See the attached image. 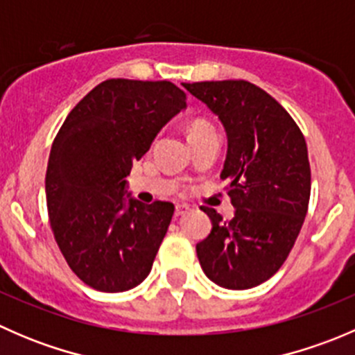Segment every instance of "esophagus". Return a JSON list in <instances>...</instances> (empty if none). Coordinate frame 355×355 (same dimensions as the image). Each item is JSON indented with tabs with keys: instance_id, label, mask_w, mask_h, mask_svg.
Masks as SVG:
<instances>
[{
	"instance_id": "1",
	"label": "esophagus",
	"mask_w": 355,
	"mask_h": 355,
	"mask_svg": "<svg viewBox=\"0 0 355 355\" xmlns=\"http://www.w3.org/2000/svg\"><path fill=\"white\" fill-rule=\"evenodd\" d=\"M189 209H191V207H189L187 204H177V206H175V214H177V216H182V214L189 213Z\"/></svg>"
}]
</instances>
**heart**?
<instances>
[{"instance_id": "heart-1", "label": "heart", "mask_w": 355, "mask_h": 355, "mask_svg": "<svg viewBox=\"0 0 355 355\" xmlns=\"http://www.w3.org/2000/svg\"><path fill=\"white\" fill-rule=\"evenodd\" d=\"M211 125L206 123V121H194V123L191 125V130H189V135H196L199 134V132H204V130H211Z\"/></svg>"}]
</instances>
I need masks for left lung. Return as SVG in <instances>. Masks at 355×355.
<instances>
[{
  "instance_id": "left-lung-1",
  "label": "left lung",
  "mask_w": 355,
  "mask_h": 355,
  "mask_svg": "<svg viewBox=\"0 0 355 355\" xmlns=\"http://www.w3.org/2000/svg\"><path fill=\"white\" fill-rule=\"evenodd\" d=\"M223 123L228 139L220 177L235 214L213 207L211 234L196 245L202 271L223 288L245 290L270 280L295 244L311 196L302 132L287 110L247 80L182 84Z\"/></svg>"
}]
</instances>
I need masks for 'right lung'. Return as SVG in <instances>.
Segmentation results:
<instances>
[{
	"label": "right lung",
	"instance_id": "1",
	"mask_svg": "<svg viewBox=\"0 0 355 355\" xmlns=\"http://www.w3.org/2000/svg\"><path fill=\"white\" fill-rule=\"evenodd\" d=\"M185 99L168 80L110 78L56 134L46 171L49 223L70 270L89 287L125 292L151 271L175 207L125 196V177Z\"/></svg>",
	"mask_w": 355,
	"mask_h": 355
}]
</instances>
